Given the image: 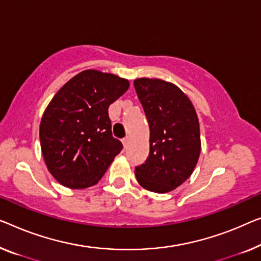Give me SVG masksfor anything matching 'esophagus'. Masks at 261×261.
I'll list each match as a JSON object with an SVG mask.
<instances>
[{
  "mask_svg": "<svg viewBox=\"0 0 261 261\" xmlns=\"http://www.w3.org/2000/svg\"><path fill=\"white\" fill-rule=\"evenodd\" d=\"M122 143H123V145H124V147H127V145H129V143H130V137L129 136H126L125 138H123V141H122Z\"/></svg>",
  "mask_w": 261,
  "mask_h": 261,
  "instance_id": "34e87169",
  "label": "esophagus"
}]
</instances>
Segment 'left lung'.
I'll use <instances>...</instances> for the list:
<instances>
[{
  "instance_id": "1",
  "label": "left lung",
  "mask_w": 261,
  "mask_h": 261,
  "mask_svg": "<svg viewBox=\"0 0 261 261\" xmlns=\"http://www.w3.org/2000/svg\"><path fill=\"white\" fill-rule=\"evenodd\" d=\"M150 129V153L135 169L139 185L166 193L191 176L199 159V120L189 97L176 84L159 79L134 82Z\"/></svg>"
}]
</instances>
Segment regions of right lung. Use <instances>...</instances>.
<instances>
[{"mask_svg":"<svg viewBox=\"0 0 261 261\" xmlns=\"http://www.w3.org/2000/svg\"><path fill=\"white\" fill-rule=\"evenodd\" d=\"M129 81L95 69L69 80L46 107L40 124L42 154L61 185L87 189L104 176L122 143L112 137L108 109Z\"/></svg>","mask_w":261,"mask_h":261,"instance_id":"obj_1","label":"right lung"}]
</instances>
